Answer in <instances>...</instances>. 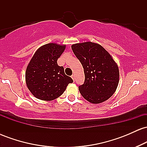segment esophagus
<instances>
[{"mask_svg":"<svg viewBox=\"0 0 147 147\" xmlns=\"http://www.w3.org/2000/svg\"><path fill=\"white\" fill-rule=\"evenodd\" d=\"M71 77H72V79H73V81H74V82H75V76L74 75H72Z\"/></svg>","mask_w":147,"mask_h":147,"instance_id":"34e87169","label":"esophagus"}]
</instances>
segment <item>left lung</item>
Listing matches in <instances>:
<instances>
[{"label": "left lung", "instance_id": "8db88e82", "mask_svg": "<svg viewBox=\"0 0 147 147\" xmlns=\"http://www.w3.org/2000/svg\"><path fill=\"white\" fill-rule=\"evenodd\" d=\"M71 48L85 75L84 84L79 86L81 95L92 104L109 99L119 84V68L113 57L102 45L90 41L75 43Z\"/></svg>", "mask_w": 147, "mask_h": 147}]
</instances>
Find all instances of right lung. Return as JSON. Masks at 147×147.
Instances as JSON below:
<instances>
[{"mask_svg": "<svg viewBox=\"0 0 147 147\" xmlns=\"http://www.w3.org/2000/svg\"><path fill=\"white\" fill-rule=\"evenodd\" d=\"M65 49V45L50 43L35 52L25 72L28 88L37 99L52 101L60 97L68 84L73 80L64 72L57 59Z\"/></svg>", "mask_w": 147, "mask_h": 147, "instance_id": "right-lung-1", "label": "right lung"}]
</instances>
